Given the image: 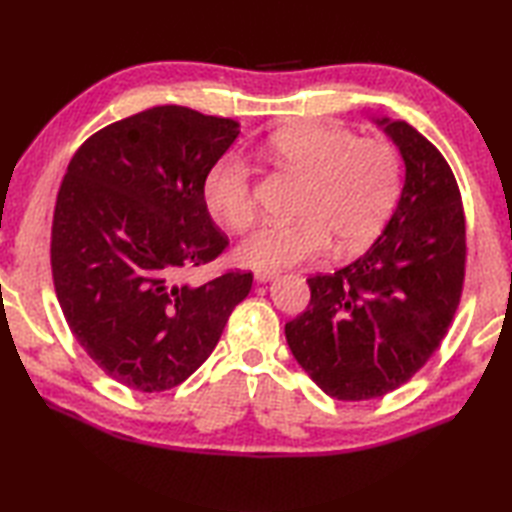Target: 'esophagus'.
I'll return each mask as SVG.
<instances>
[{"label":"esophagus","instance_id":"obj_1","mask_svg":"<svg viewBox=\"0 0 512 512\" xmlns=\"http://www.w3.org/2000/svg\"><path fill=\"white\" fill-rule=\"evenodd\" d=\"M273 277H277V270H270V268H255V279H257V281H270Z\"/></svg>","mask_w":512,"mask_h":512}]
</instances>
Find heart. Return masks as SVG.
<instances>
[{
    "mask_svg": "<svg viewBox=\"0 0 512 512\" xmlns=\"http://www.w3.org/2000/svg\"><path fill=\"white\" fill-rule=\"evenodd\" d=\"M273 156L306 178L299 217L264 222L237 255L253 268H281L317 257L332 237L339 250H361L383 231L400 191L402 165L394 145L361 138L352 129L301 123L281 129L268 143ZM204 204L233 231L255 220L253 171L244 158L226 154L204 178Z\"/></svg>",
    "mask_w": 512,
    "mask_h": 512,
    "instance_id": "1",
    "label": "heart"
}]
</instances>
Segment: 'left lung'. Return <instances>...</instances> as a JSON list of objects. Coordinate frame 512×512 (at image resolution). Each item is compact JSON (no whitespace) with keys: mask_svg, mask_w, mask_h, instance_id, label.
<instances>
[{"mask_svg":"<svg viewBox=\"0 0 512 512\" xmlns=\"http://www.w3.org/2000/svg\"><path fill=\"white\" fill-rule=\"evenodd\" d=\"M405 160V187L365 255L308 277L310 303L286 323L297 363L336 400L405 385L438 350L460 306L466 222L449 162L405 121H378Z\"/></svg>","mask_w":512,"mask_h":512,"instance_id":"1","label":"left lung"}]
</instances>
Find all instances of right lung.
<instances>
[{
  "label": "right lung",
  "mask_w": 512,
  "mask_h": 512,
  "mask_svg": "<svg viewBox=\"0 0 512 512\" xmlns=\"http://www.w3.org/2000/svg\"><path fill=\"white\" fill-rule=\"evenodd\" d=\"M237 134L233 118L151 107L92 134L61 180L50 233L54 292L74 339L129 389L154 394L184 383L253 286L248 270L200 286L180 279L228 248L202 189Z\"/></svg>",
  "instance_id": "obj_1"
}]
</instances>
